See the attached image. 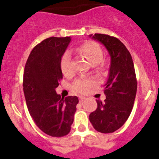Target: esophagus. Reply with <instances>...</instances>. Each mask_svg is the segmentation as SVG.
<instances>
[{"instance_id":"1","label":"esophagus","mask_w":159,"mask_h":159,"mask_svg":"<svg viewBox=\"0 0 159 159\" xmlns=\"http://www.w3.org/2000/svg\"><path fill=\"white\" fill-rule=\"evenodd\" d=\"M86 99V97L85 96H80V102H83V101H84Z\"/></svg>"}]
</instances>
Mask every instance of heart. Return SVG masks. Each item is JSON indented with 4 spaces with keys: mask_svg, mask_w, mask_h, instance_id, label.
Here are the masks:
<instances>
[{
    "mask_svg": "<svg viewBox=\"0 0 159 159\" xmlns=\"http://www.w3.org/2000/svg\"><path fill=\"white\" fill-rule=\"evenodd\" d=\"M75 51L88 60L92 66L102 61L103 58V52L99 44L93 41H87L82 43L75 48ZM102 66L99 69H102ZM61 70L65 75H68L71 72V57L69 52H65L61 59ZM94 82L90 80H79L74 84V89L80 93H85L88 92Z\"/></svg>",
    "mask_w": 159,
    "mask_h": 159,
    "instance_id": "1",
    "label": "heart"
}]
</instances>
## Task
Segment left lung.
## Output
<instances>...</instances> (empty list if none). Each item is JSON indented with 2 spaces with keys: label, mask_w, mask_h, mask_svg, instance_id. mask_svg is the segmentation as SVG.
I'll use <instances>...</instances> for the list:
<instances>
[{
  "label": "left lung",
  "mask_w": 159,
  "mask_h": 159,
  "mask_svg": "<svg viewBox=\"0 0 159 159\" xmlns=\"http://www.w3.org/2000/svg\"><path fill=\"white\" fill-rule=\"evenodd\" d=\"M106 48L111 57L106 99L97 100L96 110L90 114L94 128L101 133H112L123 126L130 116L137 92V80L130 53L119 39L105 34L89 35Z\"/></svg>",
  "instance_id": "left-lung-1"
}]
</instances>
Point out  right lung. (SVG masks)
<instances>
[{
	"label": "right lung",
	"mask_w": 159,
	"mask_h": 159,
	"mask_svg": "<svg viewBox=\"0 0 159 159\" xmlns=\"http://www.w3.org/2000/svg\"><path fill=\"white\" fill-rule=\"evenodd\" d=\"M71 38L49 37L32 49L25 64L23 89L28 109L37 127L52 137L70 132L79 99L64 98L56 88L63 78L61 59Z\"/></svg>",
	"instance_id": "obj_1"
}]
</instances>
